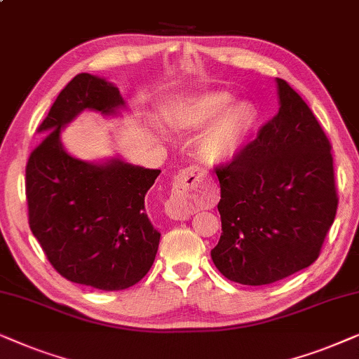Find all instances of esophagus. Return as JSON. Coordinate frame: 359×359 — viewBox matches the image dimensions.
I'll list each match as a JSON object with an SVG mask.
<instances>
[{
  "label": "esophagus",
  "mask_w": 359,
  "mask_h": 359,
  "mask_svg": "<svg viewBox=\"0 0 359 359\" xmlns=\"http://www.w3.org/2000/svg\"><path fill=\"white\" fill-rule=\"evenodd\" d=\"M200 177V172L197 167H187L177 175V182H179V189L172 195L169 202L165 203V212L169 213L170 218L174 219H185L189 215L187 203H189V194L190 187L197 182Z\"/></svg>",
  "instance_id": "esophagus-1"
}]
</instances>
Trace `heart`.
I'll use <instances>...</instances> for the list:
<instances>
[{"label": "heart", "instance_id": "1", "mask_svg": "<svg viewBox=\"0 0 359 359\" xmlns=\"http://www.w3.org/2000/svg\"><path fill=\"white\" fill-rule=\"evenodd\" d=\"M231 103L233 97L226 92H208L189 98L180 108L179 123L187 130H198L217 118L198 141V154L210 164L231 159L255 124V114L248 104Z\"/></svg>", "mask_w": 359, "mask_h": 359}]
</instances>
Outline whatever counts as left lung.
<instances>
[{
  "label": "left lung",
  "instance_id": "8db88e82",
  "mask_svg": "<svg viewBox=\"0 0 359 359\" xmlns=\"http://www.w3.org/2000/svg\"><path fill=\"white\" fill-rule=\"evenodd\" d=\"M277 88L276 116L215 169L222 236L212 259L243 285L277 283L317 261L338 208L327 135L285 80L277 79Z\"/></svg>",
  "mask_w": 359,
  "mask_h": 359
}]
</instances>
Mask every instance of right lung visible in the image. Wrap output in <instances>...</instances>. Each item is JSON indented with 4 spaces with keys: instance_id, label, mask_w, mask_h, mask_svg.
Here are the masks:
<instances>
[{
    "instance_id": "1",
    "label": "right lung",
    "mask_w": 359,
    "mask_h": 359,
    "mask_svg": "<svg viewBox=\"0 0 359 359\" xmlns=\"http://www.w3.org/2000/svg\"><path fill=\"white\" fill-rule=\"evenodd\" d=\"M123 104L107 80L74 76L39 126L46 136L26 165L32 235L62 277L100 290L128 289L149 272L161 233L147 218L144 198L161 170L119 159L79 161L62 147L60 131L83 109L109 114Z\"/></svg>"
}]
</instances>
